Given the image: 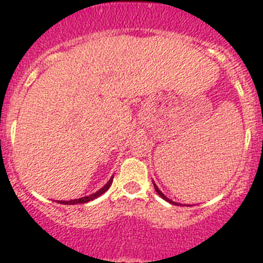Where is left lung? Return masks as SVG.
<instances>
[{"label":"left lung","instance_id":"obj_1","mask_svg":"<svg viewBox=\"0 0 263 263\" xmlns=\"http://www.w3.org/2000/svg\"><path fill=\"white\" fill-rule=\"evenodd\" d=\"M154 188H155V191H156V192H158V195H159V196H160V197H161V198H164V200H165V201H168V202H171V203H176V202H173V201H171V200H169V198H168V197H166V196H165V195H164V193H163V192H161V191H160V190H159V188H158V185H156V184H155V183H154ZM176 205H177V203H176Z\"/></svg>","mask_w":263,"mask_h":263}]
</instances>
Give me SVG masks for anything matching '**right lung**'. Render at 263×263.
<instances>
[{
	"label": "right lung",
	"instance_id": "right-lung-1",
	"mask_svg": "<svg viewBox=\"0 0 263 263\" xmlns=\"http://www.w3.org/2000/svg\"><path fill=\"white\" fill-rule=\"evenodd\" d=\"M112 182H113V177H112V178L109 179V181H108L107 184H105L104 187L100 188V190L98 191V192L92 193V195H90V196H85V197L76 198V200H71V201H61L60 203H63V205H75V203H85V202H89V201L95 200V198L99 197L100 195H103V193H104V192H107V191L109 190L110 185H112Z\"/></svg>",
	"mask_w": 263,
	"mask_h": 263
}]
</instances>
